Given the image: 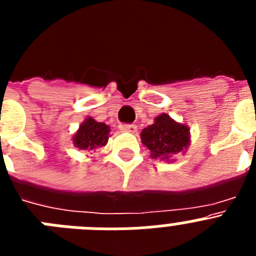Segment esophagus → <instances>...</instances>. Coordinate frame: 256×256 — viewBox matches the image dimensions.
I'll return each mask as SVG.
<instances>
[{"mask_svg": "<svg viewBox=\"0 0 256 256\" xmlns=\"http://www.w3.org/2000/svg\"><path fill=\"white\" fill-rule=\"evenodd\" d=\"M119 128H120L122 132H128V133L137 132V126H136V124H122Z\"/></svg>", "mask_w": 256, "mask_h": 256, "instance_id": "obj_1", "label": "esophagus"}]
</instances>
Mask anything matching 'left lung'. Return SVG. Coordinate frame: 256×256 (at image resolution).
Masks as SVG:
<instances>
[{
  "instance_id": "1",
  "label": "left lung",
  "mask_w": 256,
  "mask_h": 256,
  "mask_svg": "<svg viewBox=\"0 0 256 256\" xmlns=\"http://www.w3.org/2000/svg\"><path fill=\"white\" fill-rule=\"evenodd\" d=\"M141 141L150 150L151 158L176 162L174 156L184 154L191 142L190 128L178 123L168 114H160L154 123L142 130Z\"/></svg>"
}]
</instances>
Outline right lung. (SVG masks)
<instances>
[{
    "instance_id": "right-lung-1",
    "label": "right lung",
    "mask_w": 256,
    "mask_h": 256,
    "mask_svg": "<svg viewBox=\"0 0 256 256\" xmlns=\"http://www.w3.org/2000/svg\"><path fill=\"white\" fill-rule=\"evenodd\" d=\"M110 137V126L96 122L94 118H86L73 136V144L79 150L92 151L104 148Z\"/></svg>"
}]
</instances>
